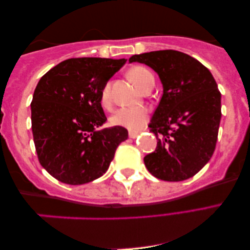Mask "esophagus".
<instances>
[{"label": "esophagus", "mask_w": 250, "mask_h": 250, "mask_svg": "<svg viewBox=\"0 0 250 250\" xmlns=\"http://www.w3.org/2000/svg\"><path fill=\"white\" fill-rule=\"evenodd\" d=\"M128 136L129 138H136L138 136V132H129Z\"/></svg>", "instance_id": "1"}]
</instances>
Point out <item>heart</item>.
<instances>
[{"mask_svg": "<svg viewBox=\"0 0 250 250\" xmlns=\"http://www.w3.org/2000/svg\"><path fill=\"white\" fill-rule=\"evenodd\" d=\"M127 75L129 80L143 92L147 87L154 86V76L149 69L141 65H136L129 69ZM101 103L105 107L110 104L109 84H105L101 92ZM148 121V112L144 107L120 108L110 117V124L114 126L127 128L129 130H138Z\"/></svg>", "mask_w": 250, "mask_h": 250, "instance_id": "heart-1", "label": "heart"}]
</instances>
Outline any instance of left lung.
I'll return each mask as SVG.
<instances>
[{
  "label": "left lung",
  "mask_w": 250,
  "mask_h": 250,
  "mask_svg": "<svg viewBox=\"0 0 250 250\" xmlns=\"http://www.w3.org/2000/svg\"><path fill=\"white\" fill-rule=\"evenodd\" d=\"M157 73L163 96L148 125L157 138L146 168L166 182L193 177L209 162L217 142L222 95L209 69L185 53L165 50L133 55Z\"/></svg>",
  "instance_id": "obj_1"
}]
</instances>
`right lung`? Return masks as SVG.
I'll use <instances>...</instances> for the list:
<instances>
[{"mask_svg": "<svg viewBox=\"0 0 250 250\" xmlns=\"http://www.w3.org/2000/svg\"><path fill=\"white\" fill-rule=\"evenodd\" d=\"M125 59L63 61L41 77L31 103L32 132L43 168L57 181L82 185L108 169L127 140L124 127L97 129L106 122L101 92Z\"/></svg>", "mask_w": 250, "mask_h": 250, "instance_id": "right-lung-1", "label": "right lung"}]
</instances>
